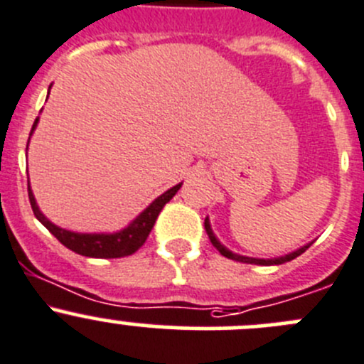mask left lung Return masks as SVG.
<instances>
[{
  "instance_id": "obj_1",
  "label": "left lung",
  "mask_w": 364,
  "mask_h": 364,
  "mask_svg": "<svg viewBox=\"0 0 364 364\" xmlns=\"http://www.w3.org/2000/svg\"><path fill=\"white\" fill-rule=\"evenodd\" d=\"M204 229H206L208 236H210V242L213 243V247L218 250V252L222 254V256L229 257V259L242 261V263H250V264H281V263H287V261H291V259H295L297 256H301V254L306 252V250L309 249V245H311V243H309V245L301 247V249L295 250V252H290V254H287V256H281V257H274V259H257V257H247V256H240V254H232L231 250L225 249V247L222 245V243L218 242L217 238H215V235H213V231H211L208 218L204 220Z\"/></svg>"
}]
</instances>
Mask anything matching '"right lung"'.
<instances>
[{"label":"right lung","instance_id":"right-lung-1","mask_svg":"<svg viewBox=\"0 0 364 364\" xmlns=\"http://www.w3.org/2000/svg\"><path fill=\"white\" fill-rule=\"evenodd\" d=\"M37 122L38 119H35L31 132L35 129ZM28 142H30V139H28ZM179 188H181V183L172 186V188L167 190L165 193H161V196L158 197V199H154L153 203H151V206H147L146 210L128 225V228L122 229V231L119 232H114V235H103V232H101V235H83V232H73L65 231V229L62 228H56L55 224H51V222L38 211L35 197L30 190V183H28V197H30V204L35 217L42 222V225L48 228V231L51 232L62 245H65L67 249H70L73 252L88 257H124L132 256L133 252H136V250L146 243L147 236H149L151 229H153L160 211L164 210L165 204L176 196V192H178Z\"/></svg>","mask_w":364,"mask_h":364}]
</instances>
